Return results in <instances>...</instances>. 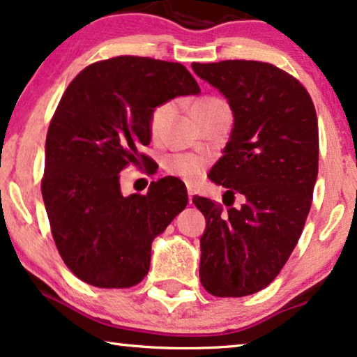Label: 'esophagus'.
<instances>
[{"mask_svg":"<svg viewBox=\"0 0 357 357\" xmlns=\"http://www.w3.org/2000/svg\"><path fill=\"white\" fill-rule=\"evenodd\" d=\"M187 190H188V199H190V203H192L193 195H195V188H193V185H187Z\"/></svg>","mask_w":357,"mask_h":357,"instance_id":"1","label":"esophagus"}]
</instances>
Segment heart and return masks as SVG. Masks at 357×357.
Returning a JSON list of instances; mask_svg holds the SVG:
<instances>
[{"instance_id":"heart-1","label":"heart","mask_w":357,"mask_h":357,"mask_svg":"<svg viewBox=\"0 0 357 357\" xmlns=\"http://www.w3.org/2000/svg\"><path fill=\"white\" fill-rule=\"evenodd\" d=\"M221 105H227L226 100L219 99V97H204V99H199L197 104L193 105V115ZM172 112L174 102H164V104H159L155 107L149 119V130L153 136H158L160 131H162L165 121L169 120ZM165 167H167L169 172H172L175 175H180V177L188 180H195L203 172L204 160L195 154H172L167 159V162H165Z\"/></svg>"}]
</instances>
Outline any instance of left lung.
Instances as JSON below:
<instances>
[{
  "instance_id": "8db88e82",
  "label": "left lung",
  "mask_w": 357,
  "mask_h": 357,
  "mask_svg": "<svg viewBox=\"0 0 357 357\" xmlns=\"http://www.w3.org/2000/svg\"><path fill=\"white\" fill-rule=\"evenodd\" d=\"M192 68L224 94L234 114L224 155L209 172L227 188L229 209L193 198L206 219L199 281L213 296H250L286 265L310 211L319 174L315 107L294 76L270 63L226 60ZM236 194L241 208L231 206Z\"/></svg>"
}]
</instances>
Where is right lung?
I'll return each mask as SVG.
<instances>
[{"label":"right lung","instance_id":"right-lung-1","mask_svg":"<svg viewBox=\"0 0 357 357\" xmlns=\"http://www.w3.org/2000/svg\"><path fill=\"white\" fill-rule=\"evenodd\" d=\"M199 87L180 63L115 56L66 87L48 126L42 197L65 265L81 281L123 289L143 281L151 243L187 206L182 180L164 177L123 197L120 172L148 165L149 119L159 104Z\"/></svg>","mask_w":357,"mask_h":357}]
</instances>
